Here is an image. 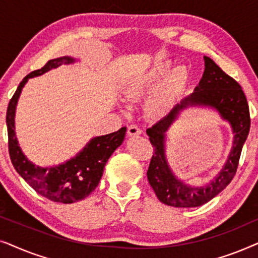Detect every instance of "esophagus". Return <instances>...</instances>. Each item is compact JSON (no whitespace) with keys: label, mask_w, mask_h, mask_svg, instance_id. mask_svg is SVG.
Returning a JSON list of instances; mask_svg holds the SVG:
<instances>
[{"label":"esophagus","mask_w":258,"mask_h":258,"mask_svg":"<svg viewBox=\"0 0 258 258\" xmlns=\"http://www.w3.org/2000/svg\"><path fill=\"white\" fill-rule=\"evenodd\" d=\"M141 133H142V129H141L139 125L132 124V125H129V126H128V135H129V136H136V135H140Z\"/></svg>","instance_id":"1"}]
</instances>
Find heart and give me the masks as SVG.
Instances as JSON below:
<instances>
[{
  "mask_svg": "<svg viewBox=\"0 0 258 258\" xmlns=\"http://www.w3.org/2000/svg\"><path fill=\"white\" fill-rule=\"evenodd\" d=\"M171 67L172 62L170 59H161V61L154 62L149 68L144 70L143 73L139 74V75L134 76L126 83L124 88L125 97L129 98L130 101H136L139 98L148 96L163 82L165 77L168 76L167 82L160 90V93L154 97L153 101L155 107H162L168 101V98L171 96V94L181 86L186 76V70L184 67H176V68L172 69L171 73L170 70ZM169 72L171 74H169Z\"/></svg>",
  "mask_w": 258,
  "mask_h": 258,
  "instance_id": "obj_1",
  "label": "heart"
}]
</instances>
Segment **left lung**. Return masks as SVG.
<instances>
[{
    "label": "left lung",
    "mask_w": 258,
    "mask_h": 258,
    "mask_svg": "<svg viewBox=\"0 0 258 258\" xmlns=\"http://www.w3.org/2000/svg\"><path fill=\"white\" fill-rule=\"evenodd\" d=\"M209 107L229 123L234 134L233 147L224 168L206 186L191 187L172 171L165 156L166 133L180 112L188 107ZM250 130L249 107L242 88L213 59L204 56V73L192 94L176 104L169 114L147 129L155 153L147 171L148 181L162 203L175 208H195L217 196L234 178L239 156Z\"/></svg>",
    "instance_id": "left-lung-1"
}]
</instances>
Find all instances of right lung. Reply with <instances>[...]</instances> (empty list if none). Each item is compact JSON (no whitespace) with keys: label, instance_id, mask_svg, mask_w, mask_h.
Returning a JSON list of instances; mask_svg holds the SVG:
<instances>
[{"label":"right lung","instance_id":"right-lung-1","mask_svg":"<svg viewBox=\"0 0 258 258\" xmlns=\"http://www.w3.org/2000/svg\"><path fill=\"white\" fill-rule=\"evenodd\" d=\"M77 58L62 56L47 62L43 68L31 72L17 87L7 109L9 155L14 168L24 181L45 199L59 203H75L86 199L100 183L109 157L124 141L126 128L103 136L93 137L83 149L70 160L52 167H40L29 161L19 146L15 133V112L20 95L28 80L41 76L62 64H72Z\"/></svg>","mask_w":258,"mask_h":258}]
</instances>
